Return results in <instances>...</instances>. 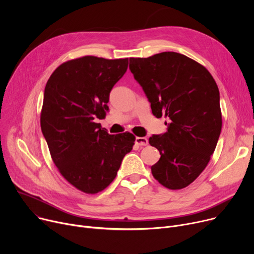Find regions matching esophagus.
Instances as JSON below:
<instances>
[{
    "instance_id": "1",
    "label": "esophagus",
    "mask_w": 254,
    "mask_h": 254,
    "mask_svg": "<svg viewBox=\"0 0 254 254\" xmlns=\"http://www.w3.org/2000/svg\"><path fill=\"white\" fill-rule=\"evenodd\" d=\"M135 143L138 146H146V145H148V139L144 138V137H136Z\"/></svg>"
}]
</instances>
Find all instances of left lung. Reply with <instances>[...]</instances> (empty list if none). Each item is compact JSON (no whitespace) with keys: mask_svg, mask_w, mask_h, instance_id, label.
Masks as SVG:
<instances>
[{"mask_svg":"<svg viewBox=\"0 0 254 254\" xmlns=\"http://www.w3.org/2000/svg\"><path fill=\"white\" fill-rule=\"evenodd\" d=\"M129 70L150 102L152 114L168 117V130L149 144L161 158L153 177L169 190H182L207 167L221 131L219 90L204 65L177 52L130 58Z\"/></svg>","mask_w":254,"mask_h":254,"instance_id":"1","label":"left lung"}]
</instances>
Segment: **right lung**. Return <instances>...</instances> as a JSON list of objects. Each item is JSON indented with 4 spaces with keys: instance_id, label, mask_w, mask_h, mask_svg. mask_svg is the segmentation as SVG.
Wrapping results in <instances>:
<instances>
[{
    "instance_id": "right-lung-1",
    "label": "right lung",
    "mask_w": 254,
    "mask_h": 254,
    "mask_svg": "<svg viewBox=\"0 0 254 254\" xmlns=\"http://www.w3.org/2000/svg\"><path fill=\"white\" fill-rule=\"evenodd\" d=\"M127 64L128 59L85 56L59 65L45 86L40 124L51 158L66 181L88 194L109 186L135 144L130 132L109 135L95 122L105 118Z\"/></svg>"
}]
</instances>
